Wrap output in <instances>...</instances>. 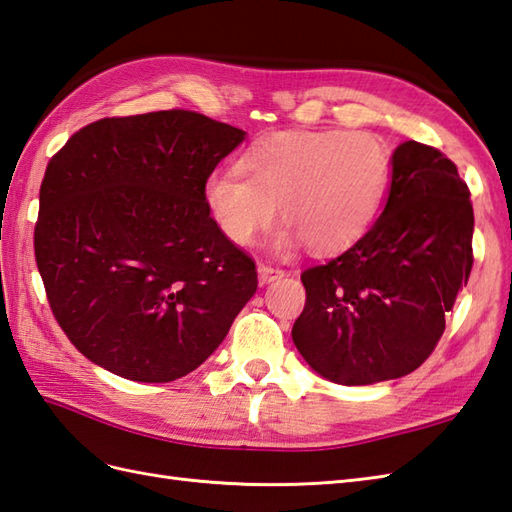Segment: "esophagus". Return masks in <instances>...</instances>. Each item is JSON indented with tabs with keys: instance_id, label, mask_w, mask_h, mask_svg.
Masks as SVG:
<instances>
[{
	"instance_id": "obj_1",
	"label": "esophagus",
	"mask_w": 512,
	"mask_h": 512,
	"mask_svg": "<svg viewBox=\"0 0 512 512\" xmlns=\"http://www.w3.org/2000/svg\"><path fill=\"white\" fill-rule=\"evenodd\" d=\"M257 272H259V279H261V283H268V281H275V279L283 277V270H281L279 266L264 264V261H261V264L257 266Z\"/></svg>"
}]
</instances>
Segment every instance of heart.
<instances>
[{
	"label": "heart",
	"instance_id": "b5f03b06",
	"mask_svg": "<svg viewBox=\"0 0 512 512\" xmlns=\"http://www.w3.org/2000/svg\"><path fill=\"white\" fill-rule=\"evenodd\" d=\"M240 172H218L205 200L220 231L251 246L277 216L288 222L283 240H303L329 255L353 246L371 229L390 176V154L371 133L340 128L281 130L257 141Z\"/></svg>",
	"mask_w": 512,
	"mask_h": 512
}]
</instances>
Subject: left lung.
<instances>
[{"label":"left lung","mask_w":512,"mask_h":512,"mask_svg":"<svg viewBox=\"0 0 512 512\" xmlns=\"http://www.w3.org/2000/svg\"><path fill=\"white\" fill-rule=\"evenodd\" d=\"M471 240L473 207L456 163L419 141L401 144L382 216L349 251L303 270L296 349L344 386L417 371L469 281Z\"/></svg>","instance_id":"left-lung-1"}]
</instances>
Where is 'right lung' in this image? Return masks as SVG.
<instances>
[{
	"label": "right lung",
	"instance_id": "add662e5",
	"mask_svg": "<svg viewBox=\"0 0 512 512\" xmlns=\"http://www.w3.org/2000/svg\"><path fill=\"white\" fill-rule=\"evenodd\" d=\"M242 139L196 111L104 117L47 163L34 257L56 323L87 360L161 384L220 347L257 268L211 218L205 185Z\"/></svg>",
	"mask_w": 512,
	"mask_h": 512
}]
</instances>
